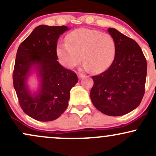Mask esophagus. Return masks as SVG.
Masks as SVG:
<instances>
[{"label": "esophagus", "mask_w": 156, "mask_h": 156, "mask_svg": "<svg viewBox=\"0 0 156 156\" xmlns=\"http://www.w3.org/2000/svg\"><path fill=\"white\" fill-rule=\"evenodd\" d=\"M78 78H80V79H81V78H83L84 77V75L83 74H81V73H78Z\"/></svg>", "instance_id": "1"}]
</instances>
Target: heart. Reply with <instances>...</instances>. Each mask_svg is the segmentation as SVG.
<instances>
[{
    "label": "heart",
    "instance_id": "1",
    "mask_svg": "<svg viewBox=\"0 0 156 156\" xmlns=\"http://www.w3.org/2000/svg\"><path fill=\"white\" fill-rule=\"evenodd\" d=\"M65 43L57 47V55L64 67L73 68L82 59L83 69L102 73L115 58L117 47L112 35L98 30L78 28L69 34Z\"/></svg>",
    "mask_w": 156,
    "mask_h": 156
}]
</instances>
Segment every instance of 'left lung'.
I'll list each match as a JSON object with an SVG mask.
<instances>
[{
	"label": "left lung",
	"instance_id": "left-lung-1",
	"mask_svg": "<svg viewBox=\"0 0 156 156\" xmlns=\"http://www.w3.org/2000/svg\"><path fill=\"white\" fill-rule=\"evenodd\" d=\"M108 31L115 41V58L108 69L92 76L90 98L103 114L117 117L132 112L140 104L147 64L136 41L115 28H109Z\"/></svg>",
	"mask_w": 156,
	"mask_h": 156
}]
</instances>
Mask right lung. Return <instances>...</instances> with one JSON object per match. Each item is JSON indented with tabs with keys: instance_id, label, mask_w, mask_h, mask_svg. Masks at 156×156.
<instances>
[{
	"instance_id": "1",
	"label": "right lung",
	"mask_w": 156,
	"mask_h": 156,
	"mask_svg": "<svg viewBox=\"0 0 156 156\" xmlns=\"http://www.w3.org/2000/svg\"><path fill=\"white\" fill-rule=\"evenodd\" d=\"M69 30L67 26H37L17 49L13 72L14 88L20 105L36 120L48 122L59 117L67 108L70 89L78 82L77 75L57 61V41ZM35 70L38 90L31 93L27 84Z\"/></svg>"
}]
</instances>
